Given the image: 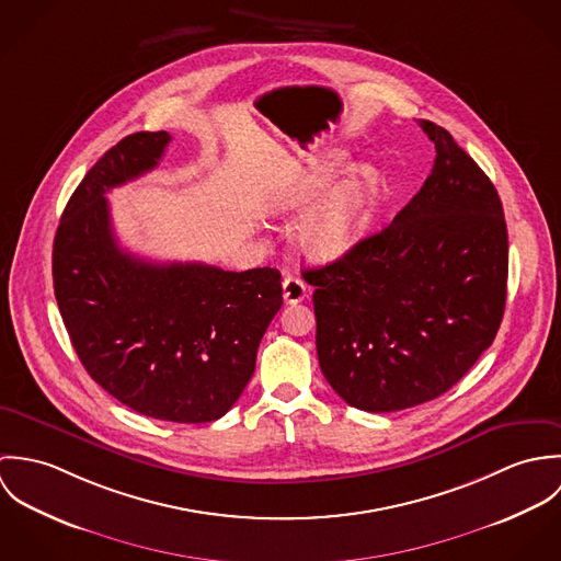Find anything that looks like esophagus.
<instances>
[{
  "mask_svg": "<svg viewBox=\"0 0 561 561\" xmlns=\"http://www.w3.org/2000/svg\"><path fill=\"white\" fill-rule=\"evenodd\" d=\"M283 298L287 305H298L307 298V283L296 276H287L283 280Z\"/></svg>",
  "mask_w": 561,
  "mask_h": 561,
  "instance_id": "esophagus-1",
  "label": "esophagus"
}]
</instances>
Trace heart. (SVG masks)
Wrapping results in <instances>:
<instances>
[{
  "label": "heart",
  "mask_w": 561,
  "mask_h": 561,
  "mask_svg": "<svg viewBox=\"0 0 561 561\" xmlns=\"http://www.w3.org/2000/svg\"><path fill=\"white\" fill-rule=\"evenodd\" d=\"M341 165V156H330L313 165H294L278 181L274 205L285 211L309 207L320 198ZM378 170L369 163L354 165L325 195L322 193L320 203L300 220L296 229L300 248L320 261L341 256L360 238L378 198Z\"/></svg>",
  "instance_id": "heart-1"
}]
</instances>
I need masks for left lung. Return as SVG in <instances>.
I'll return each mask as SVG.
<instances>
[{"label": "left lung", "instance_id": "1", "mask_svg": "<svg viewBox=\"0 0 561 561\" xmlns=\"http://www.w3.org/2000/svg\"><path fill=\"white\" fill-rule=\"evenodd\" d=\"M430 176L376 236L307 270L318 358L341 400L393 412L447 393L490 347L507 296L501 198L451 134L430 121Z\"/></svg>", "mask_w": 561, "mask_h": 561}]
</instances>
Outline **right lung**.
Masks as SVG:
<instances>
[{
  "label": "right lung",
  "instance_id": "1",
  "mask_svg": "<svg viewBox=\"0 0 561 561\" xmlns=\"http://www.w3.org/2000/svg\"><path fill=\"white\" fill-rule=\"evenodd\" d=\"M165 131L123 138L96 161L54 240V291L90 378L131 410L207 423L231 410L283 305L280 272L156 263L116 241L105 192L160 163Z\"/></svg>",
  "mask_w": 561,
  "mask_h": 561
}]
</instances>
